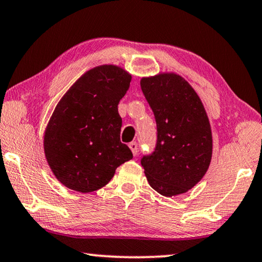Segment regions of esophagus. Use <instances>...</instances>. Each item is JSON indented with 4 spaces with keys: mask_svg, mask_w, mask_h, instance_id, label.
I'll list each match as a JSON object with an SVG mask.
<instances>
[{
    "mask_svg": "<svg viewBox=\"0 0 262 262\" xmlns=\"http://www.w3.org/2000/svg\"><path fill=\"white\" fill-rule=\"evenodd\" d=\"M129 148H130L133 155H134V156L138 155V149H139L138 143H136V142H130L129 143Z\"/></svg>",
    "mask_w": 262,
    "mask_h": 262,
    "instance_id": "esophagus-1",
    "label": "esophagus"
}]
</instances>
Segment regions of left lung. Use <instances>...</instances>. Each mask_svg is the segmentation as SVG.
<instances>
[{"instance_id":"left-lung-1","label":"left lung","mask_w":262,"mask_h":262,"mask_svg":"<svg viewBox=\"0 0 262 262\" xmlns=\"http://www.w3.org/2000/svg\"><path fill=\"white\" fill-rule=\"evenodd\" d=\"M141 89L154 113L158 141L141 165L150 187L163 196L192 189L210 165V123L192 85L175 73L142 77Z\"/></svg>"}]
</instances>
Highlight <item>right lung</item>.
Listing matches in <instances>:
<instances>
[{
    "label": "right lung",
    "mask_w": 262,
    "mask_h": 262,
    "mask_svg": "<svg viewBox=\"0 0 262 262\" xmlns=\"http://www.w3.org/2000/svg\"><path fill=\"white\" fill-rule=\"evenodd\" d=\"M130 81V74L118 66H99L84 73L57 103L43 147L50 169L67 188L80 193L102 188L119 166L133 159L120 141L118 111Z\"/></svg>",
    "instance_id": "right-lung-1"
}]
</instances>
